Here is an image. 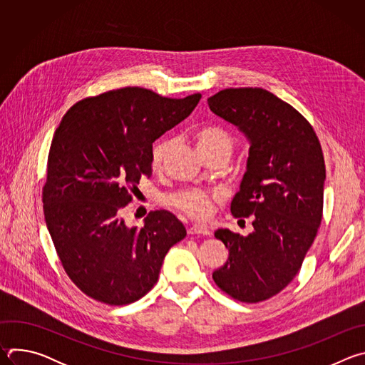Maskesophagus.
I'll return each mask as SVG.
<instances>
[{"instance_id": "esophagus-1", "label": "esophagus", "mask_w": 365, "mask_h": 365, "mask_svg": "<svg viewBox=\"0 0 365 365\" xmlns=\"http://www.w3.org/2000/svg\"><path fill=\"white\" fill-rule=\"evenodd\" d=\"M187 234L189 235H211L210 230H207L205 225H192L189 230H187Z\"/></svg>"}]
</instances>
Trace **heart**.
I'll use <instances>...</instances> for the list:
<instances>
[{"label": "heart", "instance_id": "obj_1", "mask_svg": "<svg viewBox=\"0 0 365 365\" xmlns=\"http://www.w3.org/2000/svg\"><path fill=\"white\" fill-rule=\"evenodd\" d=\"M195 140H196V144H197V148L200 153L210 151L214 148H221V147L228 148L231 151L232 145H234L231 135L218 127L200 128L199 131H196ZM165 150H166L165 141H160L154 145L153 155H151L153 166H159L162 163ZM168 202H169V205L176 207V210L185 212L186 215H189L195 220H205L210 217V214L212 211V195H210L202 189H197V187L179 190V192L170 195Z\"/></svg>", "mask_w": 365, "mask_h": 365}]
</instances>
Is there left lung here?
Masks as SVG:
<instances>
[{"label":"left lung","instance_id":"left-lung-1","mask_svg":"<svg viewBox=\"0 0 365 365\" xmlns=\"http://www.w3.org/2000/svg\"><path fill=\"white\" fill-rule=\"evenodd\" d=\"M207 106L250 143L231 212L254 217L247 237L227 228L215 231L230 255L212 279L231 297L257 303L293 280L317 237L327 178L324 154L302 114L266 89H224L207 98Z\"/></svg>","mask_w":365,"mask_h":365}]
</instances>
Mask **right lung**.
I'll return each instance as SVG.
<instances>
[{
    "label": "right lung",
    "mask_w": 365,
    "mask_h": 365,
    "mask_svg": "<svg viewBox=\"0 0 365 365\" xmlns=\"http://www.w3.org/2000/svg\"><path fill=\"white\" fill-rule=\"evenodd\" d=\"M200 98L127 86L76 102L56 128L44 220L65 272L89 297L117 306L141 299L170 247L186 237L168 211L150 212L143 228H130L121 210L141 176H151L153 143L187 118Z\"/></svg>",
    "instance_id": "add662e5"
}]
</instances>
